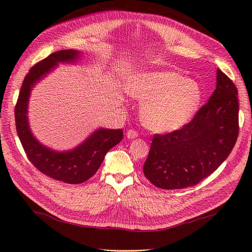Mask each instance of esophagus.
<instances>
[{"mask_svg": "<svg viewBox=\"0 0 252 252\" xmlns=\"http://www.w3.org/2000/svg\"><path fill=\"white\" fill-rule=\"evenodd\" d=\"M126 137L128 139H135L138 137V133L135 131V129H128L126 132Z\"/></svg>", "mask_w": 252, "mask_h": 252, "instance_id": "esophagus-1", "label": "esophagus"}]
</instances>
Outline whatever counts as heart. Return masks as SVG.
Segmentation results:
<instances>
[{"instance_id": "b5f03b06", "label": "heart", "mask_w": 252, "mask_h": 252, "mask_svg": "<svg viewBox=\"0 0 252 252\" xmlns=\"http://www.w3.org/2000/svg\"><path fill=\"white\" fill-rule=\"evenodd\" d=\"M127 92L134 98L145 100L141 108L142 121L157 132L182 127L196 112L201 99L196 83L166 70L137 73L128 82Z\"/></svg>"}]
</instances>
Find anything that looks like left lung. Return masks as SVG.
<instances>
[{
  "label": "left lung",
  "mask_w": 252,
  "mask_h": 252,
  "mask_svg": "<svg viewBox=\"0 0 252 252\" xmlns=\"http://www.w3.org/2000/svg\"><path fill=\"white\" fill-rule=\"evenodd\" d=\"M216 89L188 125L154 136L143 166L156 187L172 190L197 185L226 160L239 134L235 84L217 69Z\"/></svg>",
  "instance_id": "obj_1"
}]
</instances>
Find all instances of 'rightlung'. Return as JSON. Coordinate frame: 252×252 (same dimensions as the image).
<instances>
[{"mask_svg": "<svg viewBox=\"0 0 252 252\" xmlns=\"http://www.w3.org/2000/svg\"><path fill=\"white\" fill-rule=\"evenodd\" d=\"M81 57L76 50H62L36 63L26 76L14 110L16 132L28 159L43 174L66 184H81L98 170L106 154L124 138L121 128H97L71 151L57 152L41 144L31 132L28 120L30 93L59 63H74Z\"/></svg>", "mask_w": 252, "mask_h": 252, "instance_id": "obj_1", "label": "right lung"}]
</instances>
